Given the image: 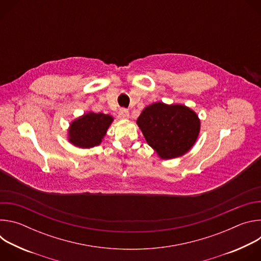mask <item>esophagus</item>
I'll list each match as a JSON object with an SVG mask.
<instances>
[{
	"label": "esophagus",
	"mask_w": 261,
	"mask_h": 261,
	"mask_svg": "<svg viewBox=\"0 0 261 261\" xmlns=\"http://www.w3.org/2000/svg\"><path fill=\"white\" fill-rule=\"evenodd\" d=\"M119 118L122 120H126L129 118V111L126 108H121L119 111Z\"/></svg>",
	"instance_id": "esophagus-1"
}]
</instances>
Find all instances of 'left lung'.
Returning <instances> with one entry per match:
<instances>
[{
    "instance_id": "8db88e82",
    "label": "left lung",
    "mask_w": 261,
    "mask_h": 261,
    "mask_svg": "<svg viewBox=\"0 0 261 261\" xmlns=\"http://www.w3.org/2000/svg\"><path fill=\"white\" fill-rule=\"evenodd\" d=\"M136 123L161 159L185 155L194 145L200 131L198 116L181 104L153 103L142 110Z\"/></svg>"
}]
</instances>
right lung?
I'll return each instance as SVG.
<instances>
[{"mask_svg":"<svg viewBox=\"0 0 261 261\" xmlns=\"http://www.w3.org/2000/svg\"><path fill=\"white\" fill-rule=\"evenodd\" d=\"M113 121L114 118L109 115L90 111L70 124L68 140L82 148L99 145Z\"/></svg>","mask_w":261,"mask_h":261,"instance_id":"1","label":"right lung"}]
</instances>
